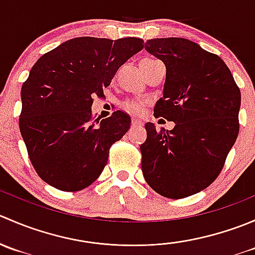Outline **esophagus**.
Instances as JSON below:
<instances>
[{
  "instance_id": "obj_1",
  "label": "esophagus",
  "mask_w": 255,
  "mask_h": 255,
  "mask_svg": "<svg viewBox=\"0 0 255 255\" xmlns=\"http://www.w3.org/2000/svg\"><path fill=\"white\" fill-rule=\"evenodd\" d=\"M142 125V121L137 120V118H133L132 120V127H137V126Z\"/></svg>"
}]
</instances>
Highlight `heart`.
<instances>
[{
	"mask_svg": "<svg viewBox=\"0 0 255 255\" xmlns=\"http://www.w3.org/2000/svg\"><path fill=\"white\" fill-rule=\"evenodd\" d=\"M123 110H126L127 112L130 113H140L143 111V102L135 101V100H128V101H125L122 104Z\"/></svg>",
	"mask_w": 255,
	"mask_h": 255,
	"instance_id": "b5f03b06",
	"label": "heart"
}]
</instances>
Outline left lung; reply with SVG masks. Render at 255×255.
<instances>
[{
	"mask_svg": "<svg viewBox=\"0 0 255 255\" xmlns=\"http://www.w3.org/2000/svg\"><path fill=\"white\" fill-rule=\"evenodd\" d=\"M144 48L166 68L154 116L175 127L158 132L145 123L143 175L161 196L184 199L206 189L222 170L239 132L241 91L225 61L197 43L156 38Z\"/></svg>",
	"mask_w": 255,
	"mask_h": 255,
	"instance_id": "1",
	"label": "left lung"
}]
</instances>
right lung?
<instances>
[{"label":"right lung","mask_w":255,"mask_h":255,"mask_svg":"<svg viewBox=\"0 0 255 255\" xmlns=\"http://www.w3.org/2000/svg\"><path fill=\"white\" fill-rule=\"evenodd\" d=\"M139 38L79 37L38 59L20 90L19 130L38 175L61 191H79L101 175L110 146L130 127L127 113L92 121L118 68L143 49Z\"/></svg>","instance_id":"obj_1"}]
</instances>
